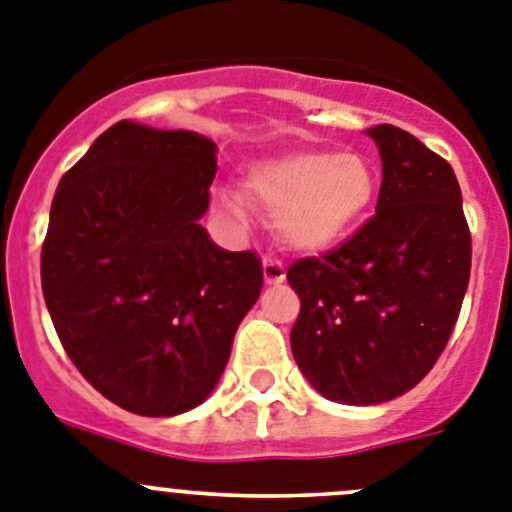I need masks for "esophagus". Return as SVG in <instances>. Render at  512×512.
<instances>
[{"mask_svg":"<svg viewBox=\"0 0 512 512\" xmlns=\"http://www.w3.org/2000/svg\"><path fill=\"white\" fill-rule=\"evenodd\" d=\"M262 272H265V283L267 285H283L285 283V267L280 260H272V257H265L262 260Z\"/></svg>","mask_w":512,"mask_h":512,"instance_id":"34e87169","label":"esophagus"}]
</instances>
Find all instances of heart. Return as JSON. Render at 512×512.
<instances>
[{
  "label": "heart",
  "instance_id": "1",
  "mask_svg": "<svg viewBox=\"0 0 512 512\" xmlns=\"http://www.w3.org/2000/svg\"><path fill=\"white\" fill-rule=\"evenodd\" d=\"M247 197L272 214L280 240L298 252H328L346 242L374 209L379 171L358 151L290 148L245 169ZM217 207L242 217V199L222 189Z\"/></svg>",
  "mask_w": 512,
  "mask_h": 512
}]
</instances>
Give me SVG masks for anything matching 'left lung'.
Masks as SVG:
<instances>
[{
  "mask_svg": "<svg viewBox=\"0 0 512 512\" xmlns=\"http://www.w3.org/2000/svg\"><path fill=\"white\" fill-rule=\"evenodd\" d=\"M376 217L288 270L300 295L290 346L326 399L371 407L419 384L447 346L470 283V229L452 166L419 138L381 123Z\"/></svg>",
  "mask_w": 512,
  "mask_h": 512,
  "instance_id": "left-lung-1",
  "label": "left lung"
}]
</instances>
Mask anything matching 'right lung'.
Segmentation results:
<instances>
[{"label": "right lung", "instance_id": "right-lung-1", "mask_svg": "<svg viewBox=\"0 0 512 512\" xmlns=\"http://www.w3.org/2000/svg\"><path fill=\"white\" fill-rule=\"evenodd\" d=\"M217 174L194 131L121 121L60 179L42 293L80 374L141 417L199 407L262 290L255 252L214 245L199 219Z\"/></svg>", "mask_w": 512, "mask_h": 512}]
</instances>
